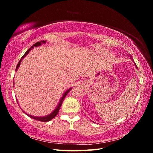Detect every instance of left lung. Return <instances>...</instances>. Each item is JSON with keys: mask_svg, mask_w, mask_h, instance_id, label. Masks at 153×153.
Segmentation results:
<instances>
[{"mask_svg": "<svg viewBox=\"0 0 153 153\" xmlns=\"http://www.w3.org/2000/svg\"><path fill=\"white\" fill-rule=\"evenodd\" d=\"M136 67H137V66H136Z\"/></svg>", "mask_w": 153, "mask_h": 153, "instance_id": "left-lung-1", "label": "left lung"}]
</instances>
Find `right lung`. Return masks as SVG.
Instances as JSON below:
<instances>
[{
  "label": "right lung",
  "mask_w": 153,
  "mask_h": 153,
  "mask_svg": "<svg viewBox=\"0 0 153 153\" xmlns=\"http://www.w3.org/2000/svg\"><path fill=\"white\" fill-rule=\"evenodd\" d=\"M46 43V41H40V42H39V41H38L37 43H36L35 44H34V45H33V46H32V47L30 48V49H28V50L26 51V53H25L24 54V56H23L22 57L21 59L19 60L18 64H17V66H16V71H17L18 68H19V65H20V62H21L23 58H24L25 56H26V55L29 53V52L30 51V50H31V48H33V47H38V46H40V45H41L42 43ZM71 88H70L69 89L67 90L64 93L63 97H62V99H60V102H59V104H58V105L57 106V107L56 108V109H55V110H54V111L51 114L48 115V116H44V117H35V116H31V115L27 114H27L28 116H30V118H33V119H35V120H39V121H41V122H48V121H50L51 120H52L53 118H54V117L57 115V114L58 113V111H59L60 108V106H61V105H62V103L63 100H64V99L65 97H66V96L67 94L70 92V91L71 90ZM17 102H18V101H17Z\"/></svg>",
  "instance_id": "obj_1"
}]
</instances>
